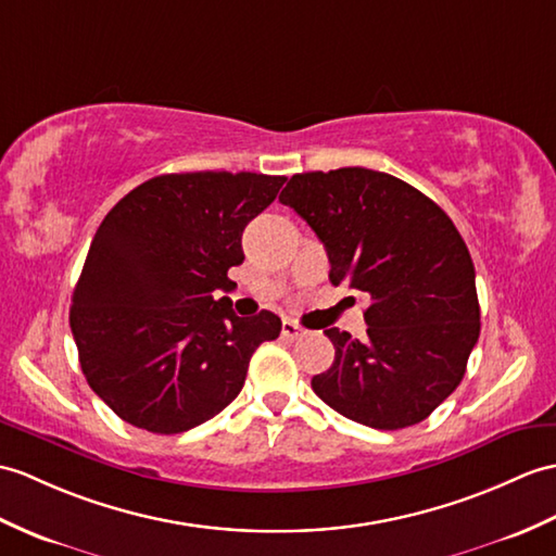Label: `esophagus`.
Instances as JSON below:
<instances>
[{"label": "esophagus", "instance_id": "1", "mask_svg": "<svg viewBox=\"0 0 556 556\" xmlns=\"http://www.w3.org/2000/svg\"><path fill=\"white\" fill-rule=\"evenodd\" d=\"M281 337H283V339H289V341H299V339H303V337H305V329L295 325V321H291V319H283V325H281Z\"/></svg>", "mask_w": 556, "mask_h": 556}]
</instances>
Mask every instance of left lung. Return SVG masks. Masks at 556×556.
<instances>
[{
	"instance_id": "left-lung-1",
	"label": "left lung",
	"mask_w": 556,
	"mask_h": 556,
	"mask_svg": "<svg viewBox=\"0 0 556 556\" xmlns=\"http://www.w3.org/2000/svg\"><path fill=\"white\" fill-rule=\"evenodd\" d=\"M313 227L333 287L363 291L367 339L325 329L333 365L313 391L371 429L419 424L453 393L481 333L467 243L441 205L367 167L301 173L279 193Z\"/></svg>"
}]
</instances>
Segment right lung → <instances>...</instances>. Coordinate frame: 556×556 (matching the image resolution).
Listing matches in <instances>:
<instances>
[{
    "instance_id": "obj_1",
    "label": "right lung",
    "mask_w": 556,
    "mask_h": 556,
    "mask_svg": "<svg viewBox=\"0 0 556 556\" xmlns=\"http://www.w3.org/2000/svg\"><path fill=\"white\" fill-rule=\"evenodd\" d=\"M287 177L173 173L139 185L103 217L75 283L71 331L92 391L123 421L173 435L239 395L251 355L281 319L239 317L229 267L241 235Z\"/></svg>"
}]
</instances>
